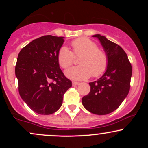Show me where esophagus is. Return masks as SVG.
Masks as SVG:
<instances>
[{
    "instance_id": "34e87169",
    "label": "esophagus",
    "mask_w": 148,
    "mask_h": 148,
    "mask_svg": "<svg viewBox=\"0 0 148 148\" xmlns=\"http://www.w3.org/2000/svg\"><path fill=\"white\" fill-rule=\"evenodd\" d=\"M80 83L79 82H76V81H73L72 82V86H78V85H79Z\"/></svg>"
}]
</instances>
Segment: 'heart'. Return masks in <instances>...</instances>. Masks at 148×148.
Instances as JSON below:
<instances>
[{"label": "heart", "mask_w": 148, "mask_h": 148, "mask_svg": "<svg viewBox=\"0 0 148 148\" xmlns=\"http://www.w3.org/2000/svg\"><path fill=\"white\" fill-rule=\"evenodd\" d=\"M73 53L67 47H62L58 53V63L62 68H68L74 60V56L79 57L80 65L65 71V75L74 80L87 79L92 75L97 77L108 67V56L103 51L88 38L76 39L72 42Z\"/></svg>", "instance_id": "b5f03b06"}]
</instances>
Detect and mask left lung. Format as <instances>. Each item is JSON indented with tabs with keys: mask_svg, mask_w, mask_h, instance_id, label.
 I'll list each match as a JSON object with an SVG mask.
<instances>
[{
	"mask_svg": "<svg viewBox=\"0 0 148 148\" xmlns=\"http://www.w3.org/2000/svg\"><path fill=\"white\" fill-rule=\"evenodd\" d=\"M92 37L99 40L108 56V64L101 78L89 83L90 92L82 98V103L92 113L106 115L116 110L127 97L132 68L122 47L99 34Z\"/></svg>",
	"mask_w": 148,
	"mask_h": 148,
	"instance_id": "obj_1",
	"label": "left lung"
}]
</instances>
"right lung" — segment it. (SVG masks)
Here are the masks:
<instances>
[{"mask_svg": "<svg viewBox=\"0 0 148 148\" xmlns=\"http://www.w3.org/2000/svg\"><path fill=\"white\" fill-rule=\"evenodd\" d=\"M64 37L45 35L35 39L18 55L15 74L22 99L35 113L50 115L62 106L72 81L60 68L58 53Z\"/></svg>", "mask_w": 148, "mask_h": 148, "instance_id": "1", "label": "right lung"}]
</instances>
